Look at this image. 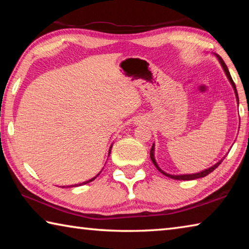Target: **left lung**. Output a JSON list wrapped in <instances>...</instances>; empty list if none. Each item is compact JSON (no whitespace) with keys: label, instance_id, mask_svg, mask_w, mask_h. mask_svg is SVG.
<instances>
[{"label":"left lung","instance_id":"8db88e82","mask_svg":"<svg viewBox=\"0 0 249 249\" xmlns=\"http://www.w3.org/2000/svg\"><path fill=\"white\" fill-rule=\"evenodd\" d=\"M215 56L217 57L218 61H220V64H221V66H222V68H223V70H224V72H225V74H226L227 79H229V81L231 82V87H233L234 92H235V96H236V101H237V103H238V94H237V90H236V86H235V83H234V81H233V79H231V77L230 71H229V69H227V67H226V65H225V62L223 61V59H222L220 56H218V54H215ZM150 159H151V161H153L154 165L156 166V168H157V169H158L160 172H161L162 175H165L166 177H169V178H171V179H175V180H195V179L203 178V177L208 176V175H209V174H211V172H212L213 170H215L216 168H217L218 166H220V163L222 162V160L224 159V158L221 159L220 161L216 162L215 165H214V166L208 168V169H204V170H202V171H200V172H196V174H190V175H170V174H167V172H165V171H163L162 169H160V167L158 166V163L156 162V159H155V144H153V147H151V149H150Z\"/></svg>","mask_w":249,"mask_h":249}]
</instances>
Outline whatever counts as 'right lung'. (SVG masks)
<instances>
[{
  "label": "right lung",
  "mask_w": 249,
  "mask_h": 249,
  "mask_svg": "<svg viewBox=\"0 0 249 249\" xmlns=\"http://www.w3.org/2000/svg\"><path fill=\"white\" fill-rule=\"evenodd\" d=\"M111 148H112V147H109V150H108V156H109V154H111ZM100 174H101V171H100ZM100 174H98V175H96L95 177H93V178H91L90 180H88V181H84V182H82V183H79V184H72V185H67L66 188H69V187H79V185H83V184H87V183H89V182H91V181H93V180L96 178V177H98ZM62 188H65V185H64V187H62Z\"/></svg>",
  "instance_id": "right-lung-1"
}]
</instances>
